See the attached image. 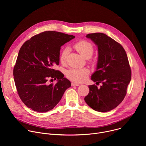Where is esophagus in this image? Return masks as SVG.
Here are the masks:
<instances>
[{"instance_id": "obj_1", "label": "esophagus", "mask_w": 146, "mask_h": 146, "mask_svg": "<svg viewBox=\"0 0 146 146\" xmlns=\"http://www.w3.org/2000/svg\"><path fill=\"white\" fill-rule=\"evenodd\" d=\"M71 84H72V86H80V84H78V83H76V82H72Z\"/></svg>"}]
</instances>
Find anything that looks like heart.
<instances>
[{
  "label": "heart",
  "mask_w": 146,
  "mask_h": 146,
  "mask_svg": "<svg viewBox=\"0 0 146 146\" xmlns=\"http://www.w3.org/2000/svg\"><path fill=\"white\" fill-rule=\"evenodd\" d=\"M75 50L85 58H91L94 51V46L86 40H80L76 42L74 46ZM69 52L68 47L65 48L62 51L60 55V61L62 64H65ZM90 73V70L87 68H70L66 70V77L72 81L76 82L85 81Z\"/></svg>",
  "instance_id": "b5f03b06"
}]
</instances>
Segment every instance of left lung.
<instances>
[{
  "instance_id": "1",
  "label": "left lung",
  "mask_w": 146,
  "mask_h": 146,
  "mask_svg": "<svg viewBox=\"0 0 146 146\" xmlns=\"http://www.w3.org/2000/svg\"><path fill=\"white\" fill-rule=\"evenodd\" d=\"M86 37L98 46L96 70L91 80L102 86H89L90 92L84 100L94 110L107 112L118 106L127 94L131 80L128 56L123 47L105 33H90Z\"/></svg>"
}]
</instances>
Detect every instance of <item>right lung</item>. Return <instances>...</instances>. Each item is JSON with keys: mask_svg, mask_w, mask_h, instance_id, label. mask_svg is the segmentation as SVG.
<instances>
[{"mask_svg": "<svg viewBox=\"0 0 146 146\" xmlns=\"http://www.w3.org/2000/svg\"><path fill=\"white\" fill-rule=\"evenodd\" d=\"M74 37L46 31L32 37L21 47L13 75L18 94L28 108L40 113L51 110L71 87L70 81L54 66L59 64L60 47ZM49 79H57V82L49 84Z\"/></svg>", "mask_w": 146, "mask_h": 146, "instance_id": "add662e5", "label": "right lung"}]
</instances>
